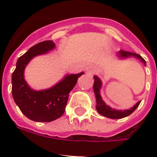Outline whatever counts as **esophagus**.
I'll return each instance as SVG.
<instances>
[{"instance_id": "1", "label": "esophagus", "mask_w": 157, "mask_h": 157, "mask_svg": "<svg viewBox=\"0 0 157 157\" xmlns=\"http://www.w3.org/2000/svg\"><path fill=\"white\" fill-rule=\"evenodd\" d=\"M96 72V69L94 67H88L86 68V74L89 75H92Z\"/></svg>"}]
</instances>
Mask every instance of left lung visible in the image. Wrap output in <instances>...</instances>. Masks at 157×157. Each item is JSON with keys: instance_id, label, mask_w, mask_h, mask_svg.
I'll return each mask as SVG.
<instances>
[{"instance_id": "1", "label": "left lung", "mask_w": 157, "mask_h": 157, "mask_svg": "<svg viewBox=\"0 0 157 157\" xmlns=\"http://www.w3.org/2000/svg\"><path fill=\"white\" fill-rule=\"evenodd\" d=\"M118 56L121 59H126V58L128 57H135L137 59H140L144 64L146 66V63H145V60L141 57L140 55L137 53H134V52H127L125 50H120L119 51V52L117 53ZM94 94L96 96V101H97V105H96V109L97 111L98 112V113L101 115V116H105V117H108L109 119H122V118L127 117V116H130L131 113L135 111V109L138 107V105H140L141 101H138V103L136 104L134 107H132L131 109H127V110H116L114 109H112L110 106L107 105L104 102V101L102 100L101 94H100V90H101V86H102V82H101V79L98 76H94Z\"/></svg>"}]
</instances>
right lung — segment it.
<instances>
[{
  "label": "right lung",
  "instance_id": "right-lung-1",
  "mask_svg": "<svg viewBox=\"0 0 157 157\" xmlns=\"http://www.w3.org/2000/svg\"><path fill=\"white\" fill-rule=\"evenodd\" d=\"M55 48L52 41H45L29 48L18 59L16 67L12 75L13 99L22 113L36 122H51L64 113L69 93L77 83L78 78L84 74L67 75L63 79L47 90H32L24 79V70L32 58L47 53Z\"/></svg>",
  "mask_w": 157,
  "mask_h": 157
}]
</instances>
